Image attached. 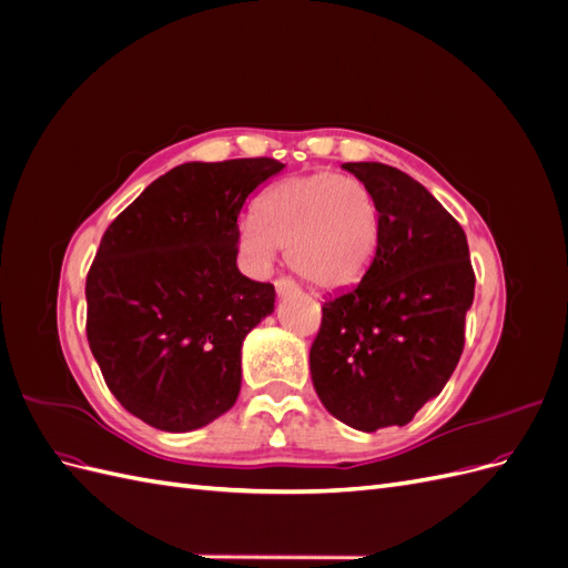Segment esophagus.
<instances>
[{
	"label": "esophagus",
	"mask_w": 568,
	"mask_h": 568,
	"mask_svg": "<svg viewBox=\"0 0 568 568\" xmlns=\"http://www.w3.org/2000/svg\"><path fill=\"white\" fill-rule=\"evenodd\" d=\"M274 288H277V294H280V296H286V294H294V291H296L298 286H296V282H294V280L280 277V280H274Z\"/></svg>",
	"instance_id": "34e87169"
}]
</instances>
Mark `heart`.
Here are the masks:
<instances>
[{
    "label": "heart",
    "instance_id": "1",
    "mask_svg": "<svg viewBox=\"0 0 568 568\" xmlns=\"http://www.w3.org/2000/svg\"><path fill=\"white\" fill-rule=\"evenodd\" d=\"M236 242L251 272H267L286 246L291 270L305 282L320 291L348 288L374 261L379 209L363 180L329 170L296 175L270 189Z\"/></svg>",
    "mask_w": 568,
    "mask_h": 568
}]
</instances>
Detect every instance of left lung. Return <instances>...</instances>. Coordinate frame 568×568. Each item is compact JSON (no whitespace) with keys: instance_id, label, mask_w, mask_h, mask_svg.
Returning <instances> with one entry per match:
<instances>
[{"instance_id":"8db88e82","label":"left lung","mask_w":568,"mask_h":568,"mask_svg":"<svg viewBox=\"0 0 568 568\" xmlns=\"http://www.w3.org/2000/svg\"><path fill=\"white\" fill-rule=\"evenodd\" d=\"M379 209L365 277L322 305L311 374L322 405L359 432L405 426L436 398L464 351L474 301L467 234L398 168L343 163Z\"/></svg>"}]
</instances>
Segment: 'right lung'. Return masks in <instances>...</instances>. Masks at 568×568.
Segmentation results:
<instances>
[{
  "instance_id": "obj_1",
  "label": "right lung",
  "mask_w": 568,
  "mask_h": 568,
  "mask_svg": "<svg viewBox=\"0 0 568 568\" xmlns=\"http://www.w3.org/2000/svg\"><path fill=\"white\" fill-rule=\"evenodd\" d=\"M274 159L184 163L151 182L101 236L88 272V341L130 415L194 432L236 403L242 343L274 286L236 267L246 199Z\"/></svg>"
}]
</instances>
